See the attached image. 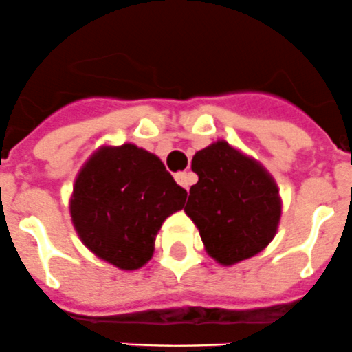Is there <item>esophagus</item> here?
Returning <instances> with one entry per match:
<instances>
[{"instance_id":"obj_1","label":"esophagus","mask_w":352,"mask_h":352,"mask_svg":"<svg viewBox=\"0 0 352 352\" xmlns=\"http://www.w3.org/2000/svg\"><path fill=\"white\" fill-rule=\"evenodd\" d=\"M175 180L180 184V186H182L184 189H189V188H191V184H195V173L179 172L175 175Z\"/></svg>"}]
</instances>
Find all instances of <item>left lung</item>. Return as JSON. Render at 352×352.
<instances>
[{
    "label": "left lung",
    "instance_id": "1",
    "mask_svg": "<svg viewBox=\"0 0 352 352\" xmlns=\"http://www.w3.org/2000/svg\"><path fill=\"white\" fill-rule=\"evenodd\" d=\"M198 182L184 212L210 258L231 267L261 252L277 233L283 199L277 182L254 157L217 140L192 156Z\"/></svg>",
    "mask_w": 352,
    "mask_h": 352
}]
</instances>
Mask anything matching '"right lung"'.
Masks as SVG:
<instances>
[{
	"instance_id": "add662e5",
	"label": "right lung",
	"mask_w": 352,
	"mask_h": 352,
	"mask_svg": "<svg viewBox=\"0 0 352 352\" xmlns=\"http://www.w3.org/2000/svg\"><path fill=\"white\" fill-rule=\"evenodd\" d=\"M186 198L156 154L135 144L101 145L77 173L69 215L96 258L138 270L153 258L164 219L182 210Z\"/></svg>"
}]
</instances>
